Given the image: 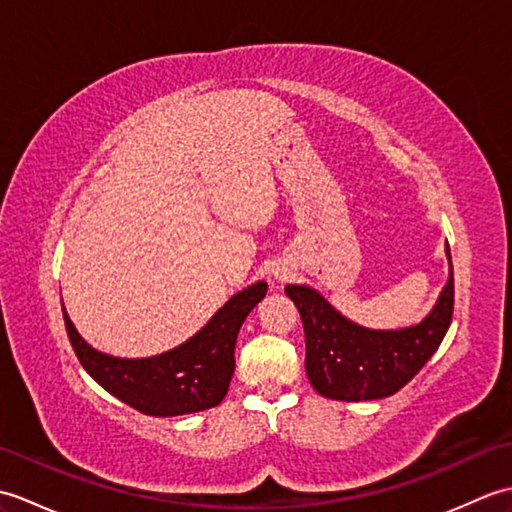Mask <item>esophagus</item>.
Here are the masks:
<instances>
[{"instance_id": "obj_1", "label": "esophagus", "mask_w": 512, "mask_h": 512, "mask_svg": "<svg viewBox=\"0 0 512 512\" xmlns=\"http://www.w3.org/2000/svg\"><path fill=\"white\" fill-rule=\"evenodd\" d=\"M275 275H277V277H281V273H279V270H277V273H275Z\"/></svg>"}]
</instances>
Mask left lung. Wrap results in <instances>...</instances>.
<instances>
[{
  "instance_id": "1",
  "label": "left lung",
  "mask_w": 512,
  "mask_h": 512,
  "mask_svg": "<svg viewBox=\"0 0 512 512\" xmlns=\"http://www.w3.org/2000/svg\"><path fill=\"white\" fill-rule=\"evenodd\" d=\"M447 257L451 259L449 246ZM306 332V374L332 400H378L396 394L438 350L453 317V264L438 303L418 325L369 330L345 319L317 290L286 286Z\"/></svg>"
}]
</instances>
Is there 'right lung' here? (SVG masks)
Listing matches in <instances>:
<instances>
[{
    "mask_svg": "<svg viewBox=\"0 0 512 512\" xmlns=\"http://www.w3.org/2000/svg\"><path fill=\"white\" fill-rule=\"evenodd\" d=\"M266 290L257 281L237 292L189 341L149 358L103 354L81 339L65 308L63 321L76 358L103 389L147 416H182L220 405L235 372L237 332Z\"/></svg>",
    "mask_w": 512,
    "mask_h": 512,
    "instance_id": "add662e5",
    "label": "right lung"
}]
</instances>
